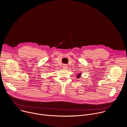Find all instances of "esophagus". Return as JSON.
Instances as JSON below:
<instances>
[{"label":"esophagus","mask_w":127,"mask_h":127,"mask_svg":"<svg viewBox=\"0 0 127 127\" xmlns=\"http://www.w3.org/2000/svg\"><path fill=\"white\" fill-rule=\"evenodd\" d=\"M67 67V65L66 64H64V65H63L64 68H66Z\"/></svg>","instance_id":"34e87169"}]
</instances>
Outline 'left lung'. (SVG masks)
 I'll list each match as a JSON object with an SVG mask.
<instances>
[{
	"label": "left lung",
	"instance_id": "8db88e82",
	"mask_svg": "<svg viewBox=\"0 0 127 127\" xmlns=\"http://www.w3.org/2000/svg\"><path fill=\"white\" fill-rule=\"evenodd\" d=\"M81 74H82V73H79V74H78V75H77V76H76V77L77 78V79H79V78H80V77H81Z\"/></svg>",
	"mask_w": 127,
	"mask_h": 127
}]
</instances>
